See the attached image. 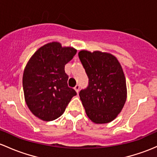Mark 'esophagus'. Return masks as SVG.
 I'll return each mask as SVG.
<instances>
[{"mask_svg": "<svg viewBox=\"0 0 157 157\" xmlns=\"http://www.w3.org/2000/svg\"><path fill=\"white\" fill-rule=\"evenodd\" d=\"M74 90H75V91H76V92H78L79 90H80V86H79L78 84H77V85H76V86H75V87H74Z\"/></svg>", "mask_w": 157, "mask_h": 157, "instance_id": "obj_1", "label": "esophagus"}]
</instances>
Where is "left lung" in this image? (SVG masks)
Instances as JSON below:
<instances>
[{"label": "left lung", "instance_id": "obj_1", "mask_svg": "<svg viewBox=\"0 0 157 157\" xmlns=\"http://www.w3.org/2000/svg\"><path fill=\"white\" fill-rule=\"evenodd\" d=\"M78 56L89 78L88 86L79 92L86 115L95 123L111 122L126 100L123 68L110 53L82 50Z\"/></svg>", "mask_w": 157, "mask_h": 157}]
</instances>
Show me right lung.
Listing matches in <instances>:
<instances>
[{"label":"right lung","mask_w":157,"mask_h":157,"mask_svg":"<svg viewBox=\"0 0 157 157\" xmlns=\"http://www.w3.org/2000/svg\"><path fill=\"white\" fill-rule=\"evenodd\" d=\"M77 53L73 47L52 42L37 49L28 62L22 77L23 91L33 114L52 121L65 112L77 92L67 86L65 65Z\"/></svg>","instance_id":"right-lung-1"}]
</instances>
